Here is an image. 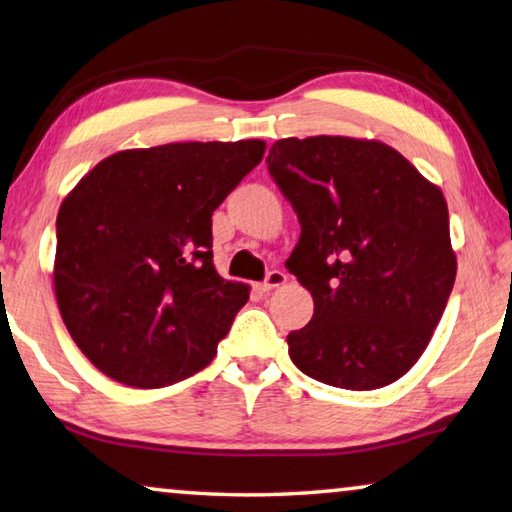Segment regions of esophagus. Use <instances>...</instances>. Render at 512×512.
<instances>
[{
  "instance_id": "1",
  "label": "esophagus",
  "mask_w": 512,
  "mask_h": 512,
  "mask_svg": "<svg viewBox=\"0 0 512 512\" xmlns=\"http://www.w3.org/2000/svg\"><path fill=\"white\" fill-rule=\"evenodd\" d=\"M287 282V273H282V271H271L269 275H266V280L262 282V285H259V291H271V289H275V287H280V285H285Z\"/></svg>"
}]
</instances>
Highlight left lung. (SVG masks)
<instances>
[{
	"label": "left lung",
	"instance_id": "1",
	"mask_svg": "<svg viewBox=\"0 0 512 512\" xmlns=\"http://www.w3.org/2000/svg\"><path fill=\"white\" fill-rule=\"evenodd\" d=\"M269 173L300 223L289 273L314 298L287 335L291 362L319 383L378 389L412 369L456 282L442 191L380 141H275Z\"/></svg>",
	"mask_w": 512,
	"mask_h": 512
}]
</instances>
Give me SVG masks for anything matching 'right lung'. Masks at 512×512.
Instances as JSON below:
<instances>
[{"mask_svg":"<svg viewBox=\"0 0 512 512\" xmlns=\"http://www.w3.org/2000/svg\"><path fill=\"white\" fill-rule=\"evenodd\" d=\"M264 150L259 139L123 150L61 202L56 303L104 376L154 389L214 360L248 285L216 273L212 214Z\"/></svg>","mask_w":512,"mask_h":512,"instance_id":"right-lung-1","label":"right lung"}]
</instances>
